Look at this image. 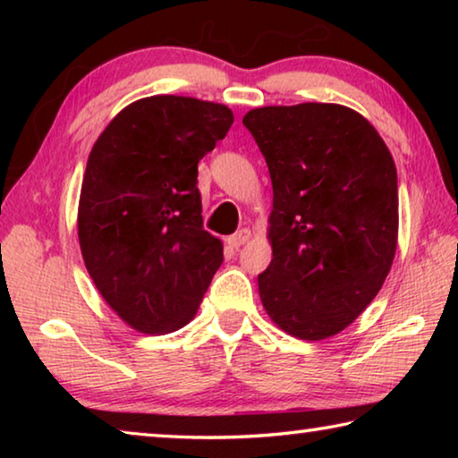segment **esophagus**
<instances>
[{
	"label": "esophagus",
	"mask_w": 458,
	"mask_h": 458,
	"mask_svg": "<svg viewBox=\"0 0 458 458\" xmlns=\"http://www.w3.org/2000/svg\"><path fill=\"white\" fill-rule=\"evenodd\" d=\"M250 238H252V232L248 230V228H242V230H238L236 234L228 236V244H230L232 248H240V246H244Z\"/></svg>",
	"instance_id": "obj_1"
}]
</instances>
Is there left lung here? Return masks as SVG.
Instances as JSON below:
<instances>
[{"label": "left lung", "mask_w": 458, "mask_h": 458, "mask_svg": "<svg viewBox=\"0 0 458 458\" xmlns=\"http://www.w3.org/2000/svg\"><path fill=\"white\" fill-rule=\"evenodd\" d=\"M242 123L273 182L262 307L293 337L337 335L374 301L396 254L392 153L374 125L344 105L260 106Z\"/></svg>", "instance_id": "8db88e82"}]
</instances>
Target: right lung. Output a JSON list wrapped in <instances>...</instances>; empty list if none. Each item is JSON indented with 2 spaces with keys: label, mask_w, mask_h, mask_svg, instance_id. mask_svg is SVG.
I'll list each match as a JSON object with an SVG mask.
<instances>
[{
  "label": "right lung",
  "mask_w": 458,
  "mask_h": 458,
  "mask_svg": "<svg viewBox=\"0 0 458 458\" xmlns=\"http://www.w3.org/2000/svg\"><path fill=\"white\" fill-rule=\"evenodd\" d=\"M234 123L226 105L139 98L92 145L79 201V242L106 305L139 333H172L198 313L224 260L201 228L198 164Z\"/></svg>",
  "instance_id": "right-lung-1"
}]
</instances>
